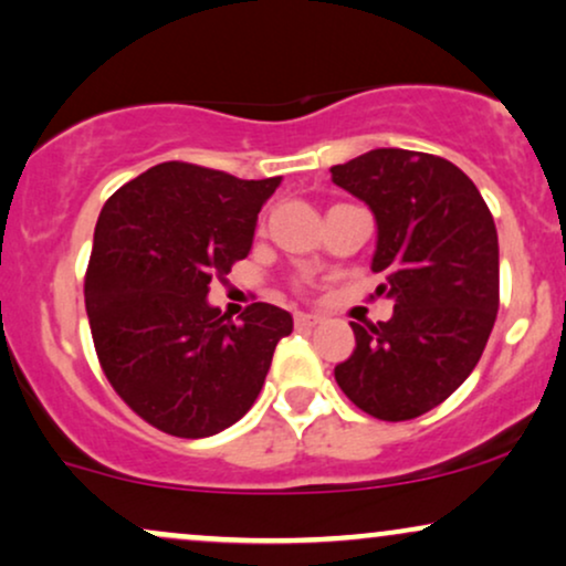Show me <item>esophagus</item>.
<instances>
[{
  "label": "esophagus",
  "instance_id": "34e87169",
  "mask_svg": "<svg viewBox=\"0 0 566 566\" xmlns=\"http://www.w3.org/2000/svg\"><path fill=\"white\" fill-rule=\"evenodd\" d=\"M318 322H322V316H318V313H295L297 329H311V326H316Z\"/></svg>",
  "mask_w": 566,
  "mask_h": 566
}]
</instances>
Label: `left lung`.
Here are the masks:
<instances>
[{"label":"left lung","mask_w":566,"mask_h":566,"mask_svg":"<svg viewBox=\"0 0 566 566\" xmlns=\"http://www.w3.org/2000/svg\"><path fill=\"white\" fill-rule=\"evenodd\" d=\"M329 171L374 213L377 295L395 303L390 322L350 324L356 350L335 379L371 417L417 419L485 350L499 313V231L472 179L438 155L379 147Z\"/></svg>","instance_id":"obj_1"}]
</instances>
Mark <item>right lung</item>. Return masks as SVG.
Returning a JSON list of instances; mask_svg holds the SVG:
<instances>
[{
    "instance_id": "add662e5",
    "label": "right lung",
    "mask_w": 566,
    "mask_h": 566,
    "mask_svg": "<svg viewBox=\"0 0 566 566\" xmlns=\"http://www.w3.org/2000/svg\"><path fill=\"white\" fill-rule=\"evenodd\" d=\"M279 184L171 160L102 208L84 282L94 348L113 390L163 432L195 440L240 421L292 332L271 303L240 322L208 303L210 279L248 258Z\"/></svg>"
}]
</instances>
